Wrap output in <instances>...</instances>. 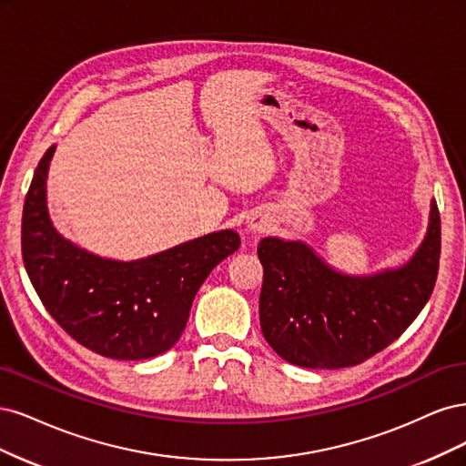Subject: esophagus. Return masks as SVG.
I'll return each instance as SVG.
<instances>
[{
  "instance_id": "34e87169",
  "label": "esophagus",
  "mask_w": 466,
  "mask_h": 466,
  "mask_svg": "<svg viewBox=\"0 0 466 466\" xmlns=\"http://www.w3.org/2000/svg\"><path fill=\"white\" fill-rule=\"evenodd\" d=\"M249 228L251 230H263V227H261V224H258V222H249Z\"/></svg>"
}]
</instances>
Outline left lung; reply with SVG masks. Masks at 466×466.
Instances as JSON below:
<instances>
[{"label":"left lung","mask_w":466,"mask_h":466,"mask_svg":"<svg viewBox=\"0 0 466 466\" xmlns=\"http://www.w3.org/2000/svg\"><path fill=\"white\" fill-rule=\"evenodd\" d=\"M440 251L435 201L414 258L371 277L337 273L302 242L263 238L258 248L263 337L294 366L339 370L362 364L397 340L422 311L438 279Z\"/></svg>","instance_id":"1"}]
</instances>
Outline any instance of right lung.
<instances>
[{
	"label": "right lung",
	"mask_w": 466,
	"mask_h": 466,
	"mask_svg": "<svg viewBox=\"0 0 466 466\" xmlns=\"http://www.w3.org/2000/svg\"><path fill=\"white\" fill-rule=\"evenodd\" d=\"M56 147L28 187L21 246L44 308L85 349L114 360H145L182 337L193 298L213 268L239 248L234 230L201 236L137 261L102 259L52 227L46 176Z\"/></svg>",
	"instance_id": "right-lung-1"
}]
</instances>
